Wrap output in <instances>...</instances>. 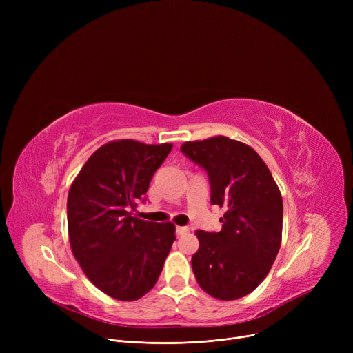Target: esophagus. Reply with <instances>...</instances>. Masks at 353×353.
<instances>
[{"label": "esophagus", "instance_id": "esophagus-1", "mask_svg": "<svg viewBox=\"0 0 353 353\" xmlns=\"http://www.w3.org/2000/svg\"><path fill=\"white\" fill-rule=\"evenodd\" d=\"M176 233H177V236L188 234L189 233V228H186V226H177L176 228Z\"/></svg>", "mask_w": 353, "mask_h": 353}]
</instances>
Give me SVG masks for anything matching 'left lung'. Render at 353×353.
<instances>
[{"label":"left lung","instance_id":"obj_1","mask_svg":"<svg viewBox=\"0 0 353 353\" xmlns=\"http://www.w3.org/2000/svg\"><path fill=\"white\" fill-rule=\"evenodd\" d=\"M180 152L208 173L210 203L226 210L220 232H196V281L216 299L243 298L263 282L279 252L281 192L261 156L240 141L217 136L184 143Z\"/></svg>","mask_w":353,"mask_h":353}]
</instances>
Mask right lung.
Instances as JSON below:
<instances>
[{
    "label": "right lung",
    "mask_w": 353,
    "mask_h": 353,
    "mask_svg": "<svg viewBox=\"0 0 353 353\" xmlns=\"http://www.w3.org/2000/svg\"><path fill=\"white\" fill-rule=\"evenodd\" d=\"M172 147L107 143L91 154L68 192L72 254L90 282L117 301H136L153 289L176 240L170 221L154 223L132 213L145 201Z\"/></svg>",
    "instance_id": "right-lung-1"
}]
</instances>
